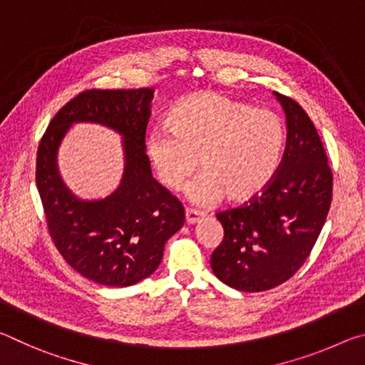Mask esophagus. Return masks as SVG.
<instances>
[{"mask_svg":"<svg viewBox=\"0 0 365 365\" xmlns=\"http://www.w3.org/2000/svg\"><path fill=\"white\" fill-rule=\"evenodd\" d=\"M201 219H202V214L201 212L193 211V209H187V211H185V220H187L188 225H195Z\"/></svg>","mask_w":365,"mask_h":365,"instance_id":"1","label":"esophagus"}]
</instances>
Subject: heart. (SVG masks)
I'll use <instances>...</instances> for the list:
<instances>
[{"label":"heart","instance_id":"b5f03b06","mask_svg":"<svg viewBox=\"0 0 365 365\" xmlns=\"http://www.w3.org/2000/svg\"><path fill=\"white\" fill-rule=\"evenodd\" d=\"M168 127L148 135V159L172 191L200 165L202 174L188 187V197L200 206L225 196L233 205L255 200L274 180L287 145L280 114L214 91L178 101Z\"/></svg>","mask_w":365,"mask_h":365}]
</instances>
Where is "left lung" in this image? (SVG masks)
Listing matches in <instances>:
<instances>
[{
    "mask_svg": "<svg viewBox=\"0 0 365 365\" xmlns=\"http://www.w3.org/2000/svg\"><path fill=\"white\" fill-rule=\"evenodd\" d=\"M287 117V146L274 180L248 205L219 212L224 240L214 250V275L238 292H265L296 274L327 220L333 175L306 110L274 93Z\"/></svg>",
    "mask_w": 365,
    "mask_h": 365,
    "instance_id": "8db88e82",
    "label": "left lung"
}]
</instances>
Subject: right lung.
Instances as JSON below:
<instances>
[{
	"mask_svg": "<svg viewBox=\"0 0 365 365\" xmlns=\"http://www.w3.org/2000/svg\"><path fill=\"white\" fill-rule=\"evenodd\" d=\"M153 88L86 90L54 115L36 154V188L48 230L73 270L106 287H130L163 261L168 240L185 222L182 202L151 174L145 133ZM108 126L123 137L124 172L101 200H82L57 168L60 143L73 123Z\"/></svg>",
	"mask_w": 365,
	"mask_h": 365,
	"instance_id": "obj_1",
	"label": "right lung"
}]
</instances>
